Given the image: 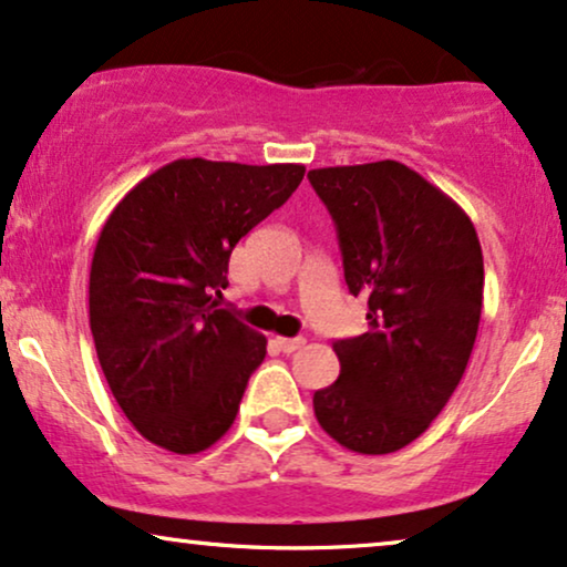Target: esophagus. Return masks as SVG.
<instances>
[{"label":"esophagus","instance_id":"34e87169","mask_svg":"<svg viewBox=\"0 0 567 567\" xmlns=\"http://www.w3.org/2000/svg\"><path fill=\"white\" fill-rule=\"evenodd\" d=\"M275 346L282 350V353H296L306 346L303 337H275Z\"/></svg>","mask_w":567,"mask_h":567}]
</instances>
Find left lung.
<instances>
[{
  "label": "left lung",
  "mask_w": 567,
  "mask_h": 567,
  "mask_svg": "<svg viewBox=\"0 0 567 567\" xmlns=\"http://www.w3.org/2000/svg\"><path fill=\"white\" fill-rule=\"evenodd\" d=\"M308 181L334 219L348 290L369 303V332L332 346L340 377L313 392V413L353 453H395L426 432L468 367L484 300L476 227L392 159Z\"/></svg>",
  "instance_id": "obj_1"
}]
</instances>
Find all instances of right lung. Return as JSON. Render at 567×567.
I'll return each instance as SVG.
<instances>
[{
	"label": "right lung",
	"mask_w": 567,
	"mask_h": 567,
	"mask_svg": "<svg viewBox=\"0 0 567 567\" xmlns=\"http://www.w3.org/2000/svg\"><path fill=\"white\" fill-rule=\"evenodd\" d=\"M303 164L175 159L114 206L96 240L89 321L114 400L156 447L225 436L267 337L217 298L233 248L303 181Z\"/></svg>",
	"instance_id": "1"
}]
</instances>
